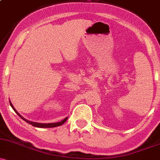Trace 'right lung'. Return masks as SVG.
I'll return each mask as SVG.
<instances>
[{
  "mask_svg": "<svg viewBox=\"0 0 160 160\" xmlns=\"http://www.w3.org/2000/svg\"><path fill=\"white\" fill-rule=\"evenodd\" d=\"M10 105H11V107H12V109L13 110H14V112H16L17 114H18V116H19L20 117H21V119H22L23 120H24L25 122H27L28 123L31 124V125L33 126V127H38V128H52V127H59V126H61L62 124L64 123L65 122H66L67 118L68 117H66L65 119H63V120H61L60 122H51V123H40V122H32V121H30V120H28L27 119L23 118L22 116L21 115V114L19 113V112H18V111L16 110V109L13 107V104L11 103V102L10 101Z\"/></svg>",
  "mask_w": 160,
  "mask_h": 160,
  "instance_id": "add662e5",
  "label": "right lung"
}]
</instances>
